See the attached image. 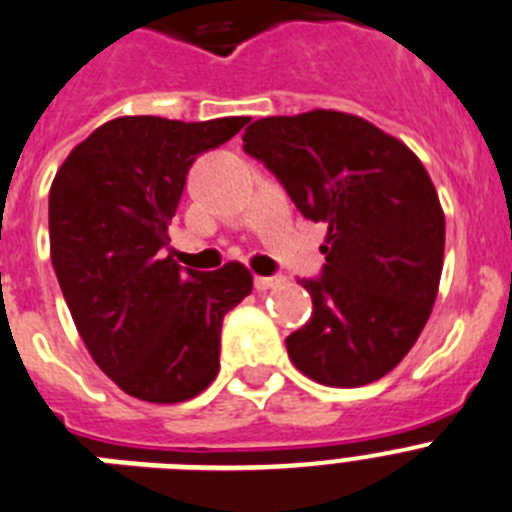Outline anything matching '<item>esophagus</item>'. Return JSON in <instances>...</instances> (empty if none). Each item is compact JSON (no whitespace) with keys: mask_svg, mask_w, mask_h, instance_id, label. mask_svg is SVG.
<instances>
[{"mask_svg":"<svg viewBox=\"0 0 512 512\" xmlns=\"http://www.w3.org/2000/svg\"><path fill=\"white\" fill-rule=\"evenodd\" d=\"M281 283H283L281 275H273V278H268V275H255L257 291H270V288H278Z\"/></svg>","mask_w":512,"mask_h":512,"instance_id":"1","label":"esophagus"}]
</instances>
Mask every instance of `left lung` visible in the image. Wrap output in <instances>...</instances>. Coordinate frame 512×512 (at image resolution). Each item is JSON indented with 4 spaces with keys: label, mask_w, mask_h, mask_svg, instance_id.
Returning <instances> with one entry per match:
<instances>
[{
    "label": "left lung",
    "mask_w": 512,
    "mask_h": 512,
    "mask_svg": "<svg viewBox=\"0 0 512 512\" xmlns=\"http://www.w3.org/2000/svg\"><path fill=\"white\" fill-rule=\"evenodd\" d=\"M244 151L265 162L306 219L324 221L319 281H299L311 317L288 358L324 386L355 389L391 371L420 337L443 270L446 216L415 151L361 115L260 118Z\"/></svg>",
    "instance_id": "left-lung-1"
}]
</instances>
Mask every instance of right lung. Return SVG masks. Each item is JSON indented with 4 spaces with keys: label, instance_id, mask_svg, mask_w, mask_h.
<instances>
[{
    "label": "right lung",
    "instance_id": "add662e5",
    "mask_svg": "<svg viewBox=\"0 0 512 512\" xmlns=\"http://www.w3.org/2000/svg\"><path fill=\"white\" fill-rule=\"evenodd\" d=\"M247 123L123 115L74 146L53 177L48 234L61 293L92 361L131 397L185 402L219 373L221 322L250 296L252 273L242 262L180 270L164 247L190 164Z\"/></svg>",
    "mask_w": 512,
    "mask_h": 512
}]
</instances>
